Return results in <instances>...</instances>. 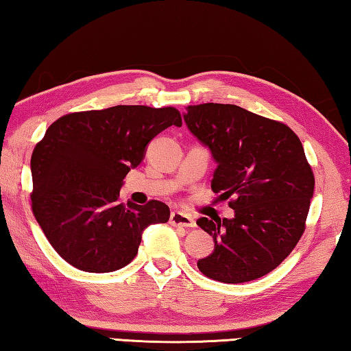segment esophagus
<instances>
[{
  "instance_id": "34e87169",
  "label": "esophagus",
  "mask_w": 351,
  "mask_h": 351,
  "mask_svg": "<svg viewBox=\"0 0 351 351\" xmlns=\"http://www.w3.org/2000/svg\"><path fill=\"white\" fill-rule=\"evenodd\" d=\"M169 222L174 226H182V228H194L195 222L191 216H188L185 213L180 211H172Z\"/></svg>"
}]
</instances>
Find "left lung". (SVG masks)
I'll use <instances>...</instances> for the list:
<instances>
[{"label": "left lung", "instance_id": "8db88e82", "mask_svg": "<svg viewBox=\"0 0 351 351\" xmlns=\"http://www.w3.org/2000/svg\"><path fill=\"white\" fill-rule=\"evenodd\" d=\"M183 120L217 163L213 191L234 197L232 219L197 220L214 241L197 267L225 284L259 279L291 253L305 230L315 177L304 146L284 123L236 104L188 106Z\"/></svg>", "mask_w": 351, "mask_h": 351}]
</instances>
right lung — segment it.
<instances>
[{
	"label": "right lung",
	"mask_w": 351,
	"mask_h": 351,
	"mask_svg": "<svg viewBox=\"0 0 351 351\" xmlns=\"http://www.w3.org/2000/svg\"><path fill=\"white\" fill-rule=\"evenodd\" d=\"M174 108L114 106L67 114L47 128L30 158L36 222L53 250L82 271L126 267L143 231L169 220L158 200L120 204L123 179L143 162L146 147L169 126Z\"/></svg>",
	"instance_id": "1"
}]
</instances>
